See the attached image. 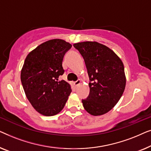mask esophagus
Masks as SVG:
<instances>
[{"label": "esophagus", "instance_id": "1", "mask_svg": "<svg viewBox=\"0 0 151 151\" xmlns=\"http://www.w3.org/2000/svg\"><path fill=\"white\" fill-rule=\"evenodd\" d=\"M80 82H81V81H80V80H76V82H73V84L75 86H78V84H80Z\"/></svg>", "mask_w": 151, "mask_h": 151}]
</instances>
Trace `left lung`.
<instances>
[{"label":"left lung","instance_id":"1","mask_svg":"<svg viewBox=\"0 0 151 151\" xmlns=\"http://www.w3.org/2000/svg\"><path fill=\"white\" fill-rule=\"evenodd\" d=\"M83 57L88 75L89 95L82 100L91 115L109 112L122 96L126 86L124 67L120 58L111 49L97 42L73 45Z\"/></svg>","mask_w":151,"mask_h":151}]
</instances>
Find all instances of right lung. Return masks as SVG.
Instances as JSON below:
<instances>
[{
    "label": "right lung",
    "instance_id": "obj_1",
    "mask_svg": "<svg viewBox=\"0 0 151 151\" xmlns=\"http://www.w3.org/2000/svg\"><path fill=\"white\" fill-rule=\"evenodd\" d=\"M72 45L61 39L41 44L29 53L20 79L26 96L39 113L52 116L63 110L71 92L69 84L59 81L65 70L63 60Z\"/></svg>",
    "mask_w": 151,
    "mask_h": 151
}]
</instances>
